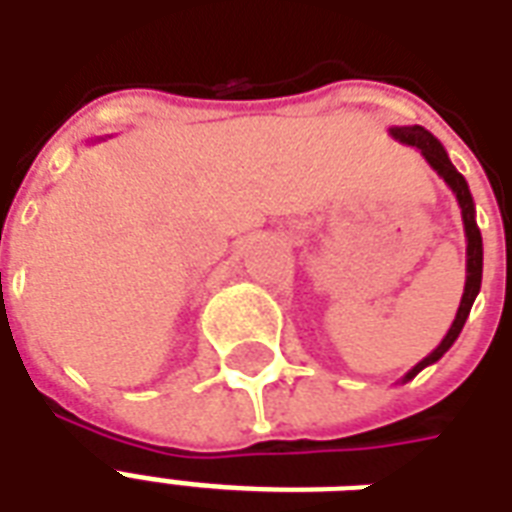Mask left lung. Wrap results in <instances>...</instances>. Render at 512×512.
<instances>
[{"label":"left lung","instance_id":"1","mask_svg":"<svg viewBox=\"0 0 512 512\" xmlns=\"http://www.w3.org/2000/svg\"><path fill=\"white\" fill-rule=\"evenodd\" d=\"M389 134L397 142H403L408 147H417L422 158L428 161L433 172L439 175L447 186L455 194V200L461 205V219H463V233H466V285H463V296L461 304H458V312H455V321H452L450 332L444 334V340H441L433 351H430L422 362L408 370L406 376H403V384L411 381V378L422 373L428 365H436L441 356L447 354L452 348V343L458 340V334H461L463 323L469 318V312H472V304L477 299V293H480V282H483V235H480V227H477V219H474V200H472V191H469V183L463 178L458 169L452 167L450 156H447V150L441 147V142L436 136L425 131L422 126H395L389 128Z\"/></svg>","mask_w":512,"mask_h":512}]
</instances>
